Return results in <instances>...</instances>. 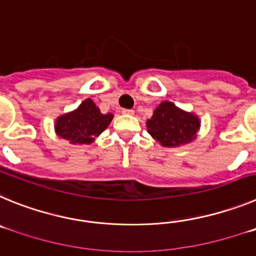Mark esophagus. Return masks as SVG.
Segmentation results:
<instances>
[{"label":"esophagus","mask_w":256,"mask_h":256,"mask_svg":"<svg viewBox=\"0 0 256 256\" xmlns=\"http://www.w3.org/2000/svg\"><path fill=\"white\" fill-rule=\"evenodd\" d=\"M123 112L124 115H133L134 114V112H133V110H130V108H123Z\"/></svg>","instance_id":"1"}]
</instances>
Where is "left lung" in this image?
<instances>
[{
  "mask_svg": "<svg viewBox=\"0 0 256 256\" xmlns=\"http://www.w3.org/2000/svg\"><path fill=\"white\" fill-rule=\"evenodd\" d=\"M198 126V116L183 112L168 101L160 104L148 120V133L166 148H177L195 140Z\"/></svg>",
  "mask_w": 256,
  "mask_h": 256,
  "instance_id": "8db88e82",
  "label": "left lung"
}]
</instances>
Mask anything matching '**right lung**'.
<instances>
[{"instance_id": "add662e5", "label": "right lung", "mask_w": 256, "mask_h": 256, "mask_svg": "<svg viewBox=\"0 0 256 256\" xmlns=\"http://www.w3.org/2000/svg\"><path fill=\"white\" fill-rule=\"evenodd\" d=\"M112 120V114H101L91 98L80 104L76 110L58 118L55 130L61 138L73 144H88L94 141Z\"/></svg>"}]
</instances>
